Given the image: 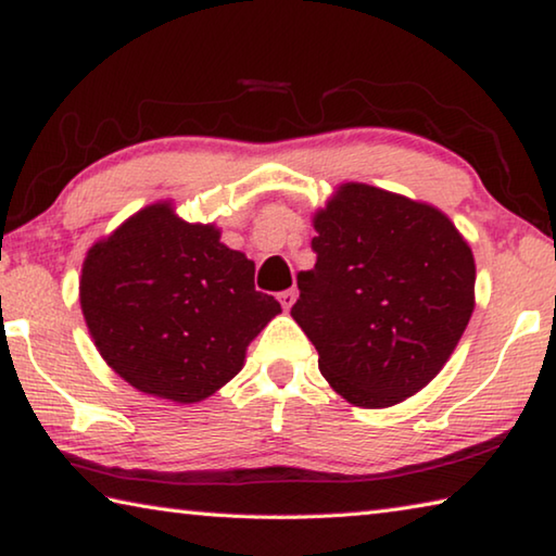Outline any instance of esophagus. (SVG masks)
Returning a JSON list of instances; mask_svg holds the SVG:
<instances>
[{
  "mask_svg": "<svg viewBox=\"0 0 556 556\" xmlns=\"http://www.w3.org/2000/svg\"><path fill=\"white\" fill-rule=\"evenodd\" d=\"M279 301H281V306H285V312H289V308L294 306V301H296V291H294V289L281 291V294H279Z\"/></svg>",
  "mask_w": 556,
  "mask_h": 556,
  "instance_id": "esophagus-1",
  "label": "esophagus"
}]
</instances>
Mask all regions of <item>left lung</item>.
I'll list each match as a JSON object with an SVG mask.
<instances>
[{
  "mask_svg": "<svg viewBox=\"0 0 556 556\" xmlns=\"http://www.w3.org/2000/svg\"><path fill=\"white\" fill-rule=\"evenodd\" d=\"M314 269L291 316L345 402L384 409L437 378L476 306V260L437 205L338 184L312 215Z\"/></svg>",
  "mask_w": 556,
  "mask_h": 556,
  "instance_id": "left-lung-1",
  "label": "left lung"
}]
</instances>
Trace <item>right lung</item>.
<instances>
[{"label": "right lung", "mask_w": 556, "mask_h": 556, "mask_svg": "<svg viewBox=\"0 0 556 556\" xmlns=\"http://www.w3.org/2000/svg\"><path fill=\"white\" fill-rule=\"evenodd\" d=\"M78 289L102 361L135 390L176 404L228 384L281 314L255 289V262L223 244L215 223L184 220L172 199L92 242Z\"/></svg>", "instance_id": "1"}]
</instances>
